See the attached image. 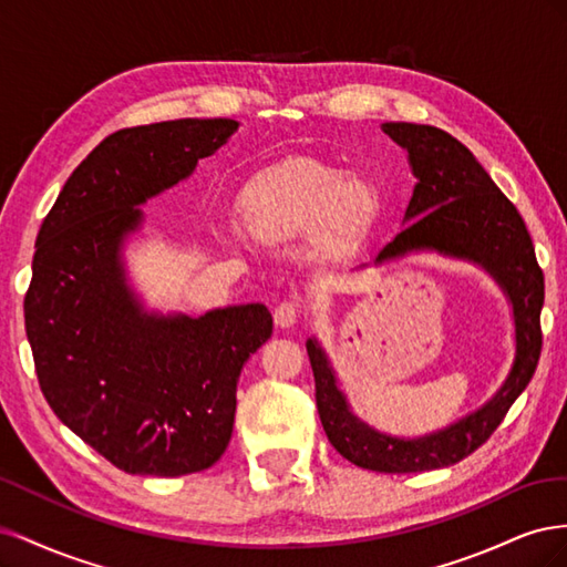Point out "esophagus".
Masks as SVG:
<instances>
[{
	"instance_id": "esophagus-1",
	"label": "esophagus",
	"mask_w": 567,
	"mask_h": 567,
	"mask_svg": "<svg viewBox=\"0 0 567 567\" xmlns=\"http://www.w3.org/2000/svg\"><path fill=\"white\" fill-rule=\"evenodd\" d=\"M300 317V305L298 302H281L277 305V310H274V323L279 326V329H290Z\"/></svg>"
}]
</instances>
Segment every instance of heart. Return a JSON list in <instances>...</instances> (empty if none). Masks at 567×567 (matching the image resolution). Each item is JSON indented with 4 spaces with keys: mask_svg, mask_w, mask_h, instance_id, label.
Masks as SVG:
<instances>
[{
    "mask_svg": "<svg viewBox=\"0 0 567 567\" xmlns=\"http://www.w3.org/2000/svg\"><path fill=\"white\" fill-rule=\"evenodd\" d=\"M373 213L369 182L315 158L274 165L238 196V217L255 241L284 244L315 234L323 255L348 250Z\"/></svg>",
    "mask_w": 567,
    "mask_h": 567,
    "instance_id": "obj_1",
    "label": "heart"
}]
</instances>
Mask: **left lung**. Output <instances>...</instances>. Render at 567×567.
<instances>
[{
    "label": "left lung",
    "mask_w": 567,
    "mask_h": 567,
    "mask_svg": "<svg viewBox=\"0 0 567 567\" xmlns=\"http://www.w3.org/2000/svg\"><path fill=\"white\" fill-rule=\"evenodd\" d=\"M381 130L406 151L416 186L402 219L404 229L371 265L400 260L409 252H440L485 269L511 305L516 357L502 388L468 416L421 437H394L375 431L350 409L319 340L307 338L305 346L315 371L319 419L338 454L379 473L435 471L454 466L487 442L535 375L542 352L544 274L516 205L466 146L431 125L383 123Z\"/></svg>",
    "instance_id": "1"
}]
</instances>
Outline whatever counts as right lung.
<instances>
[{
    "label": "right lung",
    "instance_id": "1",
    "mask_svg": "<svg viewBox=\"0 0 567 567\" xmlns=\"http://www.w3.org/2000/svg\"><path fill=\"white\" fill-rule=\"evenodd\" d=\"M236 130L229 117H184L106 136L38 234L23 310L40 388L63 425L132 475L177 477L219 461L238 375L271 338L262 302L200 317L148 312L123 260L144 225L140 205Z\"/></svg>",
    "mask_w": 567,
    "mask_h": 567
}]
</instances>
